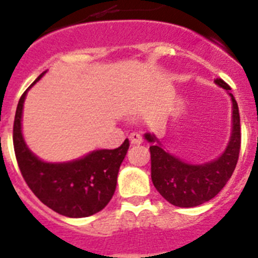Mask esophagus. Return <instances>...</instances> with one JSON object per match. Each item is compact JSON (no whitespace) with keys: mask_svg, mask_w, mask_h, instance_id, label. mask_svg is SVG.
Masks as SVG:
<instances>
[{"mask_svg":"<svg viewBox=\"0 0 258 258\" xmlns=\"http://www.w3.org/2000/svg\"><path fill=\"white\" fill-rule=\"evenodd\" d=\"M129 140H131L132 145H141V143L143 142L142 137L138 133H132L131 136H129Z\"/></svg>","mask_w":258,"mask_h":258,"instance_id":"obj_1","label":"esophagus"}]
</instances>
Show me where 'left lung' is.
I'll use <instances>...</instances> for the list:
<instances>
[{
    "instance_id": "8db88e82",
    "label": "left lung",
    "mask_w": 258,
    "mask_h": 258,
    "mask_svg": "<svg viewBox=\"0 0 258 258\" xmlns=\"http://www.w3.org/2000/svg\"><path fill=\"white\" fill-rule=\"evenodd\" d=\"M216 85L225 89L231 98V134L226 149L217 159L203 164H191L163 147L155 134L146 133L151 143V179L161 197L170 204L191 208L209 202L227 183L235 169L240 151V116L238 103L223 80H214Z\"/></svg>"
}]
</instances>
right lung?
Returning a JSON list of instances; mask_svg holds the SVG:
<instances>
[{"instance_id":"add662e5","label":"right lung","mask_w":258,"mask_h":258,"mask_svg":"<svg viewBox=\"0 0 258 258\" xmlns=\"http://www.w3.org/2000/svg\"><path fill=\"white\" fill-rule=\"evenodd\" d=\"M45 74L46 71L33 81L18 103L13 131L18 165L28 187L45 206L66 217H89L102 211L112 199L118 169L129 149V140H125L118 149L94 150L71 161L41 160L24 141L22 116L27 93Z\"/></svg>"}]
</instances>
